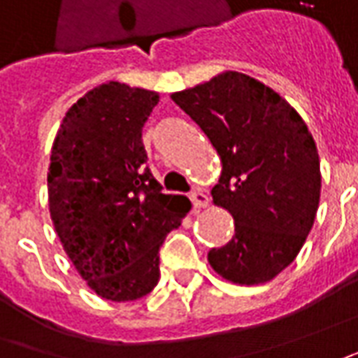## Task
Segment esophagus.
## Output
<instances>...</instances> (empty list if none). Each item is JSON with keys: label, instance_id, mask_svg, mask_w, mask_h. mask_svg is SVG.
<instances>
[{"label": "esophagus", "instance_id": "obj_1", "mask_svg": "<svg viewBox=\"0 0 358 358\" xmlns=\"http://www.w3.org/2000/svg\"><path fill=\"white\" fill-rule=\"evenodd\" d=\"M189 199H192V203H194L196 210H201V208H206L210 203V198H208V194L203 189H194L189 194Z\"/></svg>", "mask_w": 358, "mask_h": 358}]
</instances>
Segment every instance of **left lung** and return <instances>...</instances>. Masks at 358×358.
Masks as SVG:
<instances>
[{"mask_svg":"<svg viewBox=\"0 0 358 358\" xmlns=\"http://www.w3.org/2000/svg\"><path fill=\"white\" fill-rule=\"evenodd\" d=\"M220 155L213 203L235 221L233 239L208 252L235 284H262L290 264L320 206V155L308 125L274 90L241 72L172 94Z\"/></svg>","mask_w":358,"mask_h":358,"instance_id":"left-lung-1","label":"left lung"}]
</instances>
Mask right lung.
<instances>
[{
  "label": "right lung",
  "mask_w": 358,
  "mask_h": 358,
  "mask_svg": "<svg viewBox=\"0 0 358 358\" xmlns=\"http://www.w3.org/2000/svg\"><path fill=\"white\" fill-rule=\"evenodd\" d=\"M159 94L109 82L80 97L58 129L48 208L68 259L97 296L131 301L160 278L159 250L192 203L162 194L143 127Z\"/></svg>",
  "instance_id": "right-lung-1"
}]
</instances>
